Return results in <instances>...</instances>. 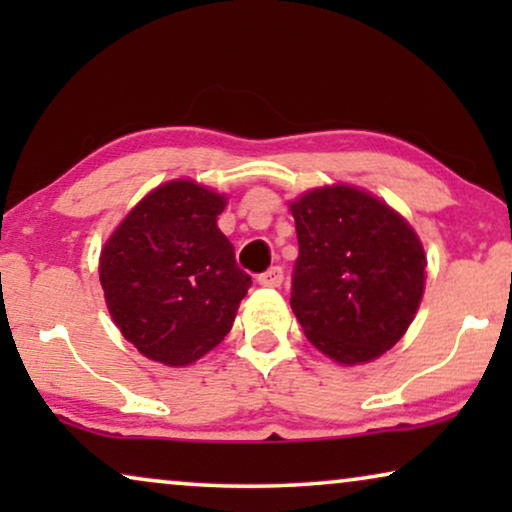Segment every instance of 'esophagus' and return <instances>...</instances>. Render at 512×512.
Wrapping results in <instances>:
<instances>
[{
	"instance_id": "1",
	"label": "esophagus",
	"mask_w": 512,
	"mask_h": 512,
	"mask_svg": "<svg viewBox=\"0 0 512 512\" xmlns=\"http://www.w3.org/2000/svg\"><path fill=\"white\" fill-rule=\"evenodd\" d=\"M282 282H284V270L279 268V265L265 270L263 275H258V284L261 286H272V289H275V286H282Z\"/></svg>"
}]
</instances>
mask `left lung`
<instances>
[{"label":"left lung","instance_id":"obj_1","mask_svg":"<svg viewBox=\"0 0 512 512\" xmlns=\"http://www.w3.org/2000/svg\"><path fill=\"white\" fill-rule=\"evenodd\" d=\"M298 258L291 307L307 340L333 361H373L403 338L424 293L426 256L410 223L354 186L291 202Z\"/></svg>","mask_w":512,"mask_h":512}]
</instances>
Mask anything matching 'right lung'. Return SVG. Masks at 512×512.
Masks as SVG:
<instances>
[{"mask_svg": "<svg viewBox=\"0 0 512 512\" xmlns=\"http://www.w3.org/2000/svg\"><path fill=\"white\" fill-rule=\"evenodd\" d=\"M223 207V195L195 181H170L104 244L100 282L109 314L146 359L188 366L233 328L251 277L216 226Z\"/></svg>", "mask_w": 512, "mask_h": 512, "instance_id": "right-lung-1", "label": "right lung"}]
</instances>
